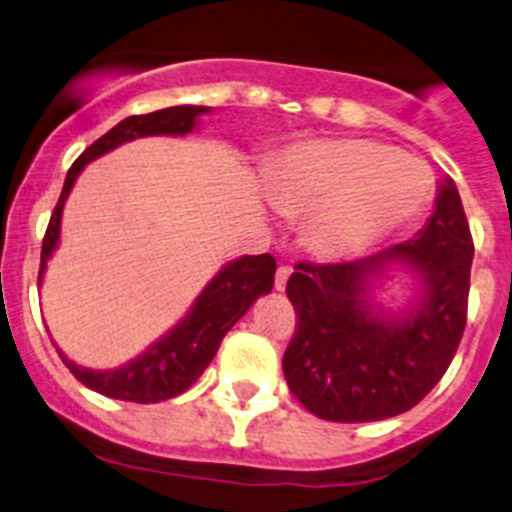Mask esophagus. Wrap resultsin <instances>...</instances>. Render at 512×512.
<instances>
[{
	"label": "esophagus",
	"instance_id": "esophagus-1",
	"mask_svg": "<svg viewBox=\"0 0 512 512\" xmlns=\"http://www.w3.org/2000/svg\"><path fill=\"white\" fill-rule=\"evenodd\" d=\"M288 276H291V266H286V263H281V266L276 268V281H273V286H276V291H283V288H286Z\"/></svg>",
	"mask_w": 512,
	"mask_h": 512
}]
</instances>
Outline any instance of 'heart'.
<instances>
[{
	"label": "heart",
	"instance_id": "heart-1",
	"mask_svg": "<svg viewBox=\"0 0 512 512\" xmlns=\"http://www.w3.org/2000/svg\"><path fill=\"white\" fill-rule=\"evenodd\" d=\"M433 174L421 159L366 139H313L283 151L266 171V194L286 216H317L313 249L348 256L421 211Z\"/></svg>",
	"mask_w": 512,
	"mask_h": 512
}]
</instances>
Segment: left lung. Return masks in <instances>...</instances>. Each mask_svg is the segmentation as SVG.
<instances>
[{
  "mask_svg": "<svg viewBox=\"0 0 512 512\" xmlns=\"http://www.w3.org/2000/svg\"><path fill=\"white\" fill-rule=\"evenodd\" d=\"M401 260L424 278V301L401 322L376 317L365 283ZM473 236L450 179L421 234L371 258L296 263L286 293L296 331L283 376L306 411L333 423L401 416L428 396L453 361L468 318Z\"/></svg>",
  "mask_w": 512,
  "mask_h": 512,
  "instance_id": "1",
  "label": "left lung"
}]
</instances>
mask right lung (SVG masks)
Returning <instances> with one entry per match:
<instances>
[{
  "label": "right lung",
  "mask_w": 512,
  "mask_h": 512,
  "mask_svg": "<svg viewBox=\"0 0 512 512\" xmlns=\"http://www.w3.org/2000/svg\"><path fill=\"white\" fill-rule=\"evenodd\" d=\"M206 111H209L206 106H169V109L151 111V114L129 116V119L119 121L114 129L106 131L104 136H99L89 149H84V154L69 169L62 196H59L52 219H49L47 234H44L42 241L39 283H42L49 256L57 249L64 201H67L84 164L106 154V151L116 149L124 141L139 139V136L189 134L196 124V116L206 114ZM273 273H276V258L271 254L244 256L239 261L229 263V266L216 273L214 281L204 288L199 301L194 303L189 316L174 331L166 333L161 341H156L139 358L124 363L121 368H114V371H89V368L69 361L64 353H59V356H62V361L67 363V368L79 383L101 393V396L131 403L169 401V398L179 396V393H184L186 388L199 381L204 368L209 366L211 358L219 351L229 328L249 311V306L258 296L271 291Z\"/></svg>",
  "instance_id": "right-lung-1"
}]
</instances>
